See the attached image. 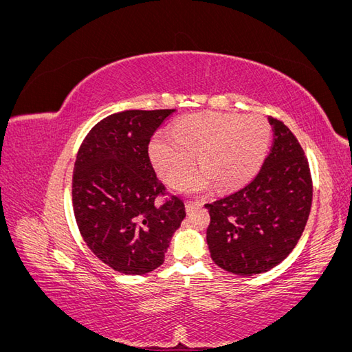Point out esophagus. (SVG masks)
I'll return each instance as SVG.
<instances>
[{"mask_svg":"<svg viewBox=\"0 0 352 352\" xmlns=\"http://www.w3.org/2000/svg\"><path fill=\"white\" fill-rule=\"evenodd\" d=\"M201 207H202V202H198V201H190V199H188V201L185 202L186 212H190L192 210H195V208H201Z\"/></svg>","mask_w":352,"mask_h":352,"instance_id":"1","label":"esophagus"}]
</instances>
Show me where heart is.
Returning a JSON list of instances; mask_svg holds the SVG:
<instances>
[{
  "instance_id": "heart-1",
  "label": "heart",
  "mask_w": 352,
  "mask_h": 352,
  "mask_svg": "<svg viewBox=\"0 0 352 352\" xmlns=\"http://www.w3.org/2000/svg\"><path fill=\"white\" fill-rule=\"evenodd\" d=\"M272 129L263 116L198 113L180 120L172 136L158 133L148 154L157 175L176 185L194 172H202L184 184L189 192H202L212 182L221 189L247 182L260 168L270 144Z\"/></svg>"
}]
</instances>
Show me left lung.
<instances>
[{
	"instance_id": "1",
	"label": "left lung",
	"mask_w": 352,
	"mask_h": 352,
	"mask_svg": "<svg viewBox=\"0 0 352 352\" xmlns=\"http://www.w3.org/2000/svg\"><path fill=\"white\" fill-rule=\"evenodd\" d=\"M273 145L248 185L206 204L207 243L223 270L254 276L276 267L300 241L310 216L313 182L304 150L289 127L269 117Z\"/></svg>"
}]
</instances>
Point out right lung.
Masks as SVG:
<instances>
[{
	"instance_id": "add662e5",
	"label": "right lung",
	"mask_w": 352,
	"mask_h": 352,
	"mask_svg": "<svg viewBox=\"0 0 352 352\" xmlns=\"http://www.w3.org/2000/svg\"><path fill=\"white\" fill-rule=\"evenodd\" d=\"M176 110H127L105 117L85 138L73 170V211L89 250L116 272L145 274L164 263L185 219L148 155L151 136Z\"/></svg>"
}]
</instances>
